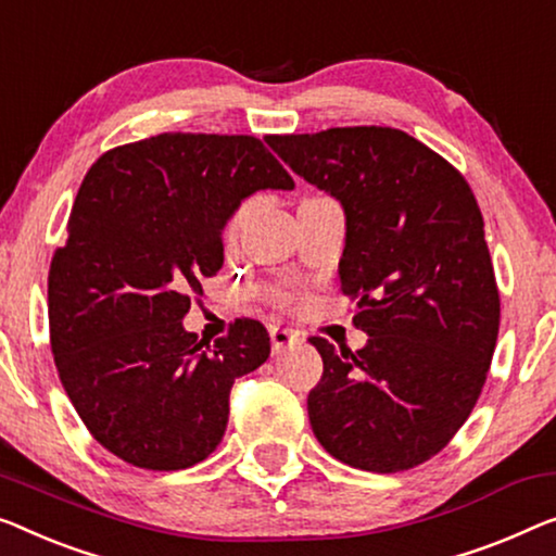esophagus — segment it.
I'll return each mask as SVG.
<instances>
[{"instance_id":"34e87169","label":"esophagus","mask_w":556,"mask_h":556,"mask_svg":"<svg viewBox=\"0 0 556 556\" xmlns=\"http://www.w3.org/2000/svg\"><path fill=\"white\" fill-rule=\"evenodd\" d=\"M269 339H271V352L275 354H281L287 350V346H292L300 342V331L294 329H285V327H275L269 331Z\"/></svg>"}]
</instances>
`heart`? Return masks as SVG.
<instances>
[{"instance_id":"b5f03b06","label":"heart","mask_w":556,"mask_h":556,"mask_svg":"<svg viewBox=\"0 0 556 556\" xmlns=\"http://www.w3.org/2000/svg\"><path fill=\"white\" fill-rule=\"evenodd\" d=\"M279 300H281V302H292V294H285V292H281V294H279Z\"/></svg>"}]
</instances>
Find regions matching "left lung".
I'll return each mask as SVG.
<instances>
[{"label":"left lung","instance_id":"1","mask_svg":"<svg viewBox=\"0 0 556 556\" xmlns=\"http://www.w3.org/2000/svg\"><path fill=\"white\" fill-rule=\"evenodd\" d=\"M267 144L344 210L342 292L362 350L312 337L325 375L306 409L319 444L394 475L442 452L475 409L500 334L484 219L467 179L392 127L271 135Z\"/></svg>","mask_w":556,"mask_h":556}]
</instances>
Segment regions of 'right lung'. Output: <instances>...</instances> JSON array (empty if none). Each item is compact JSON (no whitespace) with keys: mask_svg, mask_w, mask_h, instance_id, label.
<instances>
[{"mask_svg":"<svg viewBox=\"0 0 556 556\" xmlns=\"http://www.w3.org/2000/svg\"><path fill=\"white\" fill-rule=\"evenodd\" d=\"M294 179L256 137L167 131L99 156L49 267V337L62 387L104 450L154 471L217 450L229 392L269 357L260 321L210 342L189 294L225 262L239 204Z\"/></svg>","mask_w":556,"mask_h":556,"instance_id":"1","label":"right lung"}]
</instances>
